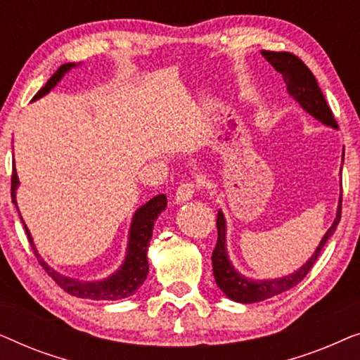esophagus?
<instances>
[{"instance_id": "1", "label": "esophagus", "mask_w": 360, "mask_h": 360, "mask_svg": "<svg viewBox=\"0 0 360 360\" xmlns=\"http://www.w3.org/2000/svg\"><path fill=\"white\" fill-rule=\"evenodd\" d=\"M195 190H196L195 181H184V184L179 186V190H176L175 201L176 203H185V201H188L191 196H193Z\"/></svg>"}]
</instances>
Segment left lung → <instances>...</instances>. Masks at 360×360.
Returning <instances> with one entry per match:
<instances>
[{"instance_id":"obj_1","label":"left lung","mask_w":360,"mask_h":360,"mask_svg":"<svg viewBox=\"0 0 360 360\" xmlns=\"http://www.w3.org/2000/svg\"><path fill=\"white\" fill-rule=\"evenodd\" d=\"M262 56L267 58L269 63H272L275 70L282 73L285 83H287V90L290 96L295 98L300 103V106L304 111L309 112L313 117H316L318 121H321L323 124L336 127L338 122L334 120L331 108L328 106L326 100L321 88L318 86V82L311 70L304 65L302 58L290 52H270L264 51ZM344 157V154H342ZM341 208H342V191L341 198H339V206L336 219L331 224V228L328 229V233L324 234L321 243L314 250V254L309 257L307 264L302 269H298L295 274H290L287 277L282 278H274V280H250L245 278L244 275H240L238 270L233 267V264L229 262L228 252H226V221L221 211H218V218H216V228H218V243L211 255L213 260V275L216 280V285L223 290L226 297L234 300L239 303H257L264 302V300L272 298L275 295H280L287 290L293 288L295 285H298L302 280L307 277L309 270L316 262L318 255L321 254L324 244L328 243V239L331 238L336 231V226L341 221Z\"/></svg>"}]
</instances>
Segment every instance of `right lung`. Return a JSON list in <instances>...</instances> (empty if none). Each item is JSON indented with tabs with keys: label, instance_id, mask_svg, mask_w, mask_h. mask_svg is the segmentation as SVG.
Instances as JSON below:
<instances>
[{
	"label": "right lung",
	"instance_id": "add662e5",
	"mask_svg": "<svg viewBox=\"0 0 360 360\" xmlns=\"http://www.w3.org/2000/svg\"><path fill=\"white\" fill-rule=\"evenodd\" d=\"M73 67H77L75 63H63L62 67H58V70L49 78L46 85L36 93L34 100H39L41 96L47 95V93L62 80V77ZM18 185H19V179H18L16 169H13L11 200L13 203L16 205V208H18V203H16ZM165 206H167V196L157 195L136 211L134 218H132V223H131V229H129V243H127V254H126L124 262H122L121 267L117 269L115 274L110 275V277L105 280H101V282H82V280L65 277V275L58 274L53 269L49 267V265L41 259V255L37 254L36 245L32 243L31 233L27 231V226L24 224L22 218L21 221L24 224V229H26L27 233L29 244H31V249L34 250V254H36L39 264L42 265V269L46 270L49 277H51L58 287L78 298L111 300V302H115V300H122V298L131 297V295H134L137 292V288H139L141 285L144 283V280L147 278V274H149L147 248H149V240L152 238V229H154L155 219L159 218V214L165 210Z\"/></svg>",
	"mask_w": 360,
	"mask_h": 360
}]
</instances>
